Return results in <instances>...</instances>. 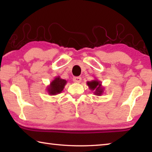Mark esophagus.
<instances>
[{
  "label": "esophagus",
  "instance_id": "obj_1",
  "mask_svg": "<svg viewBox=\"0 0 152 152\" xmlns=\"http://www.w3.org/2000/svg\"><path fill=\"white\" fill-rule=\"evenodd\" d=\"M82 78L80 77H74L73 78V81L74 82H76V83H80L81 82Z\"/></svg>",
  "mask_w": 152,
  "mask_h": 152
}]
</instances>
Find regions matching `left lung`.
<instances>
[{
  "instance_id": "obj_1",
  "label": "left lung",
  "mask_w": 152,
  "mask_h": 152,
  "mask_svg": "<svg viewBox=\"0 0 152 152\" xmlns=\"http://www.w3.org/2000/svg\"><path fill=\"white\" fill-rule=\"evenodd\" d=\"M88 88L92 91H94V94L96 96H101L104 92V88L102 86V82L98 80H93L92 81L86 82Z\"/></svg>"
}]
</instances>
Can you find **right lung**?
<instances>
[{"instance_id": "add662e5", "label": "right lung", "mask_w": 152, "mask_h": 152, "mask_svg": "<svg viewBox=\"0 0 152 152\" xmlns=\"http://www.w3.org/2000/svg\"><path fill=\"white\" fill-rule=\"evenodd\" d=\"M67 81L64 79H61L60 76H56L50 84L47 86V91L49 94L56 95L61 93L65 87Z\"/></svg>"}]
</instances>
